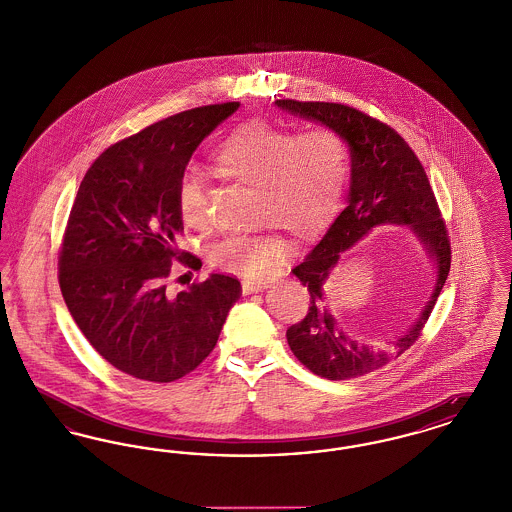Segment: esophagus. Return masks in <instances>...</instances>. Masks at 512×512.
Returning a JSON list of instances; mask_svg holds the SVG:
<instances>
[{
    "label": "esophagus",
    "instance_id": "1",
    "mask_svg": "<svg viewBox=\"0 0 512 512\" xmlns=\"http://www.w3.org/2000/svg\"><path fill=\"white\" fill-rule=\"evenodd\" d=\"M268 284H270L268 280H244L242 290H244V293L261 292V290L268 288Z\"/></svg>",
    "mask_w": 512,
    "mask_h": 512
}]
</instances>
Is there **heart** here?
Returning a JSON list of instances; mask_svg holds the SVG:
<instances>
[{
  "label": "heart",
  "mask_w": 512,
  "mask_h": 512,
  "mask_svg": "<svg viewBox=\"0 0 512 512\" xmlns=\"http://www.w3.org/2000/svg\"><path fill=\"white\" fill-rule=\"evenodd\" d=\"M209 159L220 180L255 186L261 222L290 228L299 238L315 236L336 217L351 169L347 142L330 124L247 122L219 140ZM176 207L188 226L207 228L209 188L194 167L178 176ZM288 251L286 240L272 232L228 236L209 247V261L232 274L261 278Z\"/></svg>",
  "instance_id": "b5f03b06"
}]
</instances>
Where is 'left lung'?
<instances>
[{"label":"left lung","instance_id":"8db88e82","mask_svg":"<svg viewBox=\"0 0 512 512\" xmlns=\"http://www.w3.org/2000/svg\"><path fill=\"white\" fill-rule=\"evenodd\" d=\"M293 115L338 128L351 151L349 203L292 272L309 292L307 315L286 332L293 355L326 380H351L401 357L420 338L451 268V242L438 199L418 157L386 122L330 101L276 99ZM409 223L437 261V288L414 326L395 341L366 346L347 337L323 309L321 288L340 251L378 223Z\"/></svg>","mask_w":512,"mask_h":512}]
</instances>
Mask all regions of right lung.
<instances>
[{"mask_svg":"<svg viewBox=\"0 0 512 512\" xmlns=\"http://www.w3.org/2000/svg\"><path fill=\"white\" fill-rule=\"evenodd\" d=\"M213 103L153 122L107 147L84 174L59 247V288L74 322L109 363L147 382H174L215 349L236 276L213 274L172 295L184 232L176 182L201 140L238 109ZM199 261V259H197Z\"/></svg>","mask_w":512,"mask_h":512,"instance_id":"add662e5","label":"right lung"}]
</instances>
